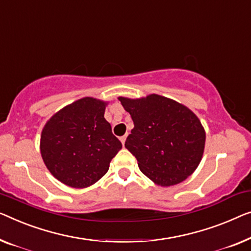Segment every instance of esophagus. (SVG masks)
Instances as JSON below:
<instances>
[{"mask_svg": "<svg viewBox=\"0 0 251 251\" xmlns=\"http://www.w3.org/2000/svg\"><path fill=\"white\" fill-rule=\"evenodd\" d=\"M126 137H127V135H124V136H122V137H121V141H122V143H123V145H124V144H125Z\"/></svg>", "mask_w": 251, "mask_h": 251, "instance_id": "esophagus-1", "label": "esophagus"}]
</instances>
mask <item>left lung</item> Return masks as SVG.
I'll list each match as a JSON object with an SVG mask.
<instances>
[{"label":"left lung","instance_id":"left-lung-1","mask_svg":"<svg viewBox=\"0 0 251 251\" xmlns=\"http://www.w3.org/2000/svg\"><path fill=\"white\" fill-rule=\"evenodd\" d=\"M119 101L133 119L125 147L140 170L160 186H173L189 177L201 162L205 132L188 108L158 95Z\"/></svg>","mask_w":251,"mask_h":251}]
</instances>
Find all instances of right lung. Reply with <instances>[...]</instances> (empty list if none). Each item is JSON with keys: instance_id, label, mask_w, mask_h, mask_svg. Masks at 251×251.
Segmentation results:
<instances>
[{"instance_id": "right-lung-1", "label": "right lung", "mask_w": 251, "mask_h": 251, "mask_svg": "<svg viewBox=\"0 0 251 251\" xmlns=\"http://www.w3.org/2000/svg\"><path fill=\"white\" fill-rule=\"evenodd\" d=\"M106 103L83 98L55 114L45 125L40 152L56 179L74 188L91 186L109 169L122 149L103 117Z\"/></svg>"}]
</instances>
